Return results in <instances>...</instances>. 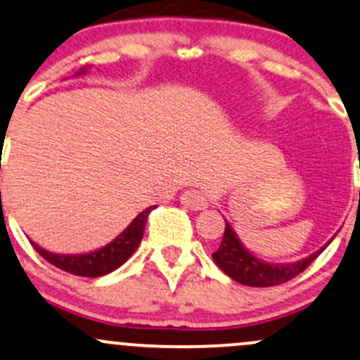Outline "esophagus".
<instances>
[{
  "label": "esophagus",
  "instance_id": "esophagus-1",
  "mask_svg": "<svg viewBox=\"0 0 360 360\" xmlns=\"http://www.w3.org/2000/svg\"><path fill=\"white\" fill-rule=\"evenodd\" d=\"M181 203L189 210H205L208 207V198L203 191L200 189H188L183 196H181Z\"/></svg>",
  "mask_w": 360,
  "mask_h": 360
}]
</instances>
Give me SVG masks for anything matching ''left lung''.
<instances>
[{
    "mask_svg": "<svg viewBox=\"0 0 360 360\" xmlns=\"http://www.w3.org/2000/svg\"><path fill=\"white\" fill-rule=\"evenodd\" d=\"M325 248L313 252V255L301 259V262L289 264L264 263L262 259L256 258V256H252L251 252L240 244V240L238 239V236L234 234L231 225L225 222L222 243H220L219 250L213 252L212 258L225 275H229L232 280L243 283V285L274 287L280 285V283L289 282L294 276L302 274V271L321 255Z\"/></svg>",
    "mask_w": 360,
    "mask_h": 360,
    "instance_id": "8db88e82",
    "label": "left lung"
}]
</instances>
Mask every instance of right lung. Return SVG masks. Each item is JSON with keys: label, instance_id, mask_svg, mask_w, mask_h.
<instances>
[{"label": "right lung", "instance_id": "right-lung-1", "mask_svg": "<svg viewBox=\"0 0 360 360\" xmlns=\"http://www.w3.org/2000/svg\"><path fill=\"white\" fill-rule=\"evenodd\" d=\"M80 75V73H78ZM157 207H150L147 210H143L140 215L128 225L126 231H122L112 243H109L108 246L101 248V250L86 252V255H54L42 250L41 246L32 243L34 250L51 264L59 268V270L68 271L71 275L78 276H90V278H96V276L108 275L110 271H114L116 268H120L129 256L135 252L138 244L141 243L143 238L145 225H147V219L150 212Z\"/></svg>", "mask_w": 360, "mask_h": 360}]
</instances>
